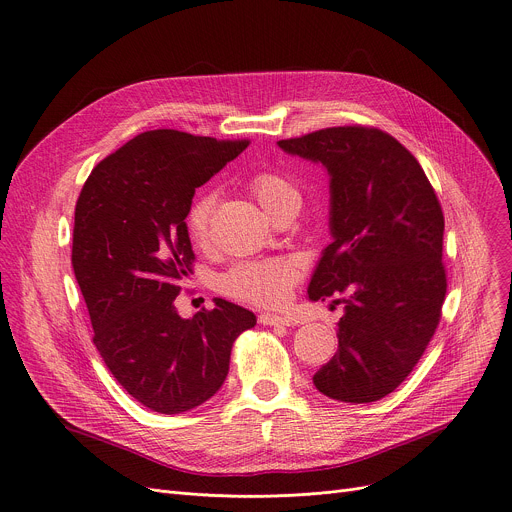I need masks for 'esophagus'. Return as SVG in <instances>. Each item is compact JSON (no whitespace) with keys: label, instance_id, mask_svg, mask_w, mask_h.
Instances as JSON below:
<instances>
[{"label":"esophagus","instance_id":"1","mask_svg":"<svg viewBox=\"0 0 512 512\" xmlns=\"http://www.w3.org/2000/svg\"><path fill=\"white\" fill-rule=\"evenodd\" d=\"M289 317L285 315H277V313H261L259 315V323L261 325H273V327H279V325H289Z\"/></svg>","mask_w":512,"mask_h":512}]
</instances>
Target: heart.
<instances>
[{"label":"heart","instance_id":"heart-1","mask_svg":"<svg viewBox=\"0 0 512 512\" xmlns=\"http://www.w3.org/2000/svg\"><path fill=\"white\" fill-rule=\"evenodd\" d=\"M249 189L265 213L271 217L285 205H301L297 187L275 170H263L249 181ZM215 197L205 193L197 197L187 213V229L197 245L209 241V223L213 213ZM301 267L295 259L273 257L243 261L231 267L221 277V291L255 305H279L289 297L291 287L297 283Z\"/></svg>","mask_w":512,"mask_h":512}]
</instances>
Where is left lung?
Returning a JSON list of instances; mask_svg holds the SVG:
<instances>
[{
  "label": "left lung",
  "instance_id": "1",
  "mask_svg": "<svg viewBox=\"0 0 512 512\" xmlns=\"http://www.w3.org/2000/svg\"><path fill=\"white\" fill-rule=\"evenodd\" d=\"M329 175V233L311 275V301L344 303L337 352L315 372L327 398L376 402L414 370L446 295L444 215L420 162L368 126L323 128L277 142Z\"/></svg>",
  "mask_w": 512,
  "mask_h": 512
}]
</instances>
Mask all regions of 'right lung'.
I'll list each match as a JSON object with an SVG mask.
<instances>
[{
	"label": "right lung",
	"instance_id": "1",
	"mask_svg": "<svg viewBox=\"0 0 512 512\" xmlns=\"http://www.w3.org/2000/svg\"><path fill=\"white\" fill-rule=\"evenodd\" d=\"M247 146L148 130L100 160L78 197L72 267L94 346L118 384L154 412L181 414L215 396L233 342L257 323L253 311L221 297L191 319L175 307L193 273L185 219L195 189Z\"/></svg>",
	"mask_w": 512,
	"mask_h": 512
}]
</instances>
